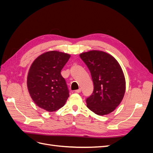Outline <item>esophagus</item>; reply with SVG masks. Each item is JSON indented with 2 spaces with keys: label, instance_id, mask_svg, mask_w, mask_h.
<instances>
[{
  "label": "esophagus",
  "instance_id": "34e87169",
  "mask_svg": "<svg viewBox=\"0 0 153 153\" xmlns=\"http://www.w3.org/2000/svg\"><path fill=\"white\" fill-rule=\"evenodd\" d=\"M81 89L80 88V89H77V90H76L75 91V92H76V93H80V92H81Z\"/></svg>",
  "mask_w": 153,
  "mask_h": 153
}]
</instances>
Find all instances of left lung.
<instances>
[{"mask_svg":"<svg viewBox=\"0 0 153 153\" xmlns=\"http://www.w3.org/2000/svg\"><path fill=\"white\" fill-rule=\"evenodd\" d=\"M91 74L94 84L92 94L86 100L87 106L96 114H108L122 101L126 81L122 68L113 56L100 50L80 54Z\"/></svg>","mask_w":153,"mask_h":153,"instance_id":"obj_1","label":"left lung"}]
</instances>
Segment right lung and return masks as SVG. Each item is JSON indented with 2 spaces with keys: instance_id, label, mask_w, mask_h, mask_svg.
<instances>
[{
  "instance_id": "add662e5",
  "label": "right lung",
  "mask_w": 153,
  "mask_h": 153,
  "mask_svg": "<svg viewBox=\"0 0 153 153\" xmlns=\"http://www.w3.org/2000/svg\"><path fill=\"white\" fill-rule=\"evenodd\" d=\"M70 56L58 51H50L40 55L31 64L27 88L31 98L41 108L54 112L65 105L69 90L61 71Z\"/></svg>"
}]
</instances>
